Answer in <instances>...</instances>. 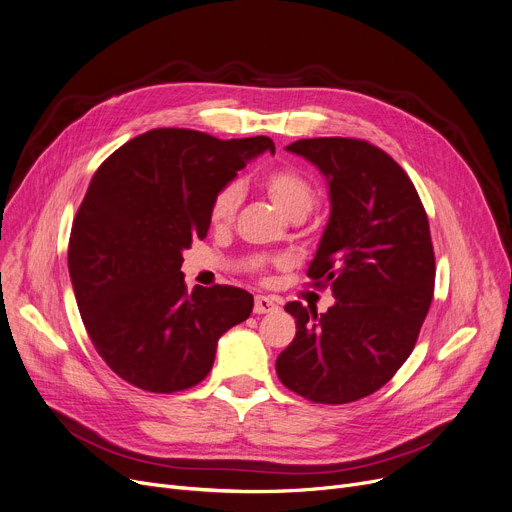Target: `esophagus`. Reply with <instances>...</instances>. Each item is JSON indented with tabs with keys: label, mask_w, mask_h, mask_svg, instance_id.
Masks as SVG:
<instances>
[{
	"label": "esophagus",
	"mask_w": 512,
	"mask_h": 512,
	"mask_svg": "<svg viewBox=\"0 0 512 512\" xmlns=\"http://www.w3.org/2000/svg\"><path fill=\"white\" fill-rule=\"evenodd\" d=\"M278 309V305H276V301L274 299H270V297H263V294H257L255 297V307H253V311L255 313H272V311H276Z\"/></svg>",
	"instance_id": "34e87169"
}]
</instances>
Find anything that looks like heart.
<instances>
[{
	"instance_id": "b5f03b06",
	"label": "heart",
	"mask_w": 512,
	"mask_h": 512,
	"mask_svg": "<svg viewBox=\"0 0 512 512\" xmlns=\"http://www.w3.org/2000/svg\"><path fill=\"white\" fill-rule=\"evenodd\" d=\"M261 186L265 195L272 199V203L290 220H301L305 213L311 209L315 191L311 182L297 170L292 168H278L267 172L261 178ZM240 203V188L236 184L224 186L222 191L213 197L209 207V220L213 226L228 224Z\"/></svg>"
}]
</instances>
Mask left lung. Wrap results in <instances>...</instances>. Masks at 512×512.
<instances>
[{
	"instance_id": "left-lung-1",
	"label": "left lung",
	"mask_w": 512,
	"mask_h": 512,
	"mask_svg": "<svg viewBox=\"0 0 512 512\" xmlns=\"http://www.w3.org/2000/svg\"><path fill=\"white\" fill-rule=\"evenodd\" d=\"M286 149L330 186V220L307 276L336 303L321 315L299 301L284 307L297 336L276 373L307 400L344 405L380 390L413 353L436 282L427 213L407 172L367 141L321 137Z\"/></svg>"
}]
</instances>
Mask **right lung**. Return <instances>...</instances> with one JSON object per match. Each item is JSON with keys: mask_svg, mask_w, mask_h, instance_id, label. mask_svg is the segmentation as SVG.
Instances as JSON below:
<instances>
[{"mask_svg": "<svg viewBox=\"0 0 512 512\" xmlns=\"http://www.w3.org/2000/svg\"><path fill=\"white\" fill-rule=\"evenodd\" d=\"M267 137L220 141L155 128L97 168L70 232L68 272L99 357L132 386L172 394L211 371L224 332L253 311V294L215 284L186 290L182 251L209 230L213 197Z\"/></svg>", "mask_w": 512, "mask_h": 512, "instance_id": "1", "label": "right lung"}]
</instances>
